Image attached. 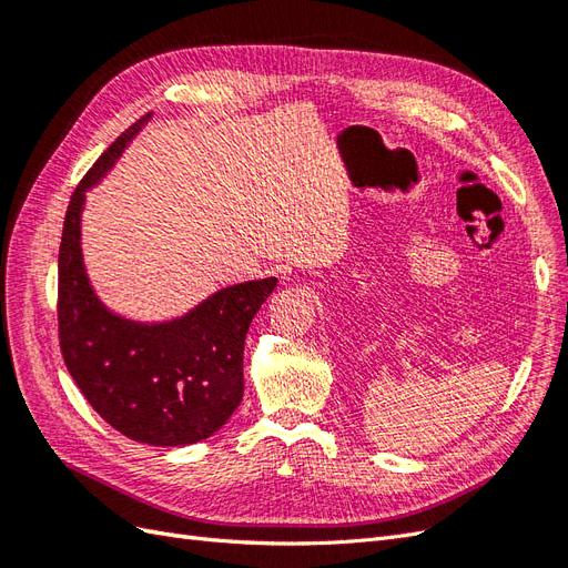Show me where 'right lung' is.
<instances>
[{
    "label": "right lung",
    "mask_w": 568,
    "mask_h": 568,
    "mask_svg": "<svg viewBox=\"0 0 568 568\" xmlns=\"http://www.w3.org/2000/svg\"><path fill=\"white\" fill-rule=\"evenodd\" d=\"M149 118L101 153L68 203L59 248V343L68 372L101 419L136 443L178 448L213 436L242 403L246 332L277 277L220 288L168 322H134L101 303L82 263L84 192L123 156Z\"/></svg>",
    "instance_id": "1"
}]
</instances>
